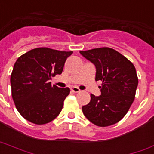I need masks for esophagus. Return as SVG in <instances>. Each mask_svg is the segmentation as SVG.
<instances>
[{
  "label": "esophagus",
  "instance_id": "1",
  "mask_svg": "<svg viewBox=\"0 0 154 154\" xmlns=\"http://www.w3.org/2000/svg\"><path fill=\"white\" fill-rule=\"evenodd\" d=\"M71 91H72L73 92H75V93H77V92H79V91H80V90H79L77 87H73V88H71Z\"/></svg>",
  "mask_w": 154,
  "mask_h": 154
}]
</instances>
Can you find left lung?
<instances>
[{
  "mask_svg": "<svg viewBox=\"0 0 154 154\" xmlns=\"http://www.w3.org/2000/svg\"><path fill=\"white\" fill-rule=\"evenodd\" d=\"M80 54L95 65L96 80L103 83L100 96L91 95V101L83 106V115L100 127L120 121L135 98L138 79L135 66L128 58L108 47L96 48Z\"/></svg>",
  "mask_w": 154,
  "mask_h": 154,
  "instance_id": "obj_1",
  "label": "left lung"
}]
</instances>
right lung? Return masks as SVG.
<instances>
[{"label":"right lung","mask_w":154,"mask_h":154,"mask_svg":"<svg viewBox=\"0 0 154 154\" xmlns=\"http://www.w3.org/2000/svg\"><path fill=\"white\" fill-rule=\"evenodd\" d=\"M73 51L41 47L19 57L10 77L12 97L19 113L36 125H45L61 112L70 88L51 85L52 76L61 75Z\"/></svg>","instance_id":"1"}]
</instances>
